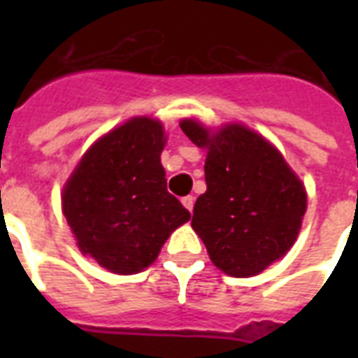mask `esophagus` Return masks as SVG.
Segmentation results:
<instances>
[{"mask_svg":"<svg viewBox=\"0 0 358 358\" xmlns=\"http://www.w3.org/2000/svg\"><path fill=\"white\" fill-rule=\"evenodd\" d=\"M182 204H184L185 210H189V212H193V206H195V196L193 195H187L182 199Z\"/></svg>","mask_w":358,"mask_h":358,"instance_id":"34e87169","label":"esophagus"}]
</instances>
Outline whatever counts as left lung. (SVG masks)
Listing matches in <instances>:
<instances>
[{
  "label": "left lung",
  "instance_id": "obj_1",
  "mask_svg": "<svg viewBox=\"0 0 358 358\" xmlns=\"http://www.w3.org/2000/svg\"><path fill=\"white\" fill-rule=\"evenodd\" d=\"M180 128L206 148V193L196 199L191 227L215 266L232 277H252L282 258L306 212V191L282 154L241 124L212 134L196 120Z\"/></svg>",
  "mask_w": 358,
  "mask_h": 358
}]
</instances>
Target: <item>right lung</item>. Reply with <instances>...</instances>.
Instances as JSON below:
<instances>
[{"mask_svg": "<svg viewBox=\"0 0 358 358\" xmlns=\"http://www.w3.org/2000/svg\"><path fill=\"white\" fill-rule=\"evenodd\" d=\"M159 120L135 117L98 139L63 189L78 247L119 275L143 271L191 213L167 191Z\"/></svg>", "mask_w": 358, "mask_h": 358, "instance_id": "right-lung-1", "label": "right lung"}]
</instances>
